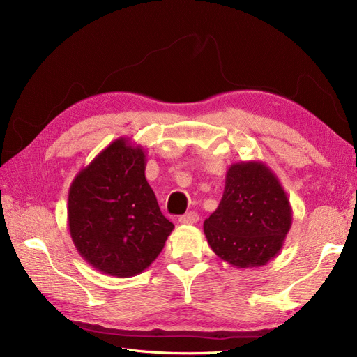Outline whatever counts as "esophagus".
Wrapping results in <instances>:
<instances>
[{
	"mask_svg": "<svg viewBox=\"0 0 357 357\" xmlns=\"http://www.w3.org/2000/svg\"><path fill=\"white\" fill-rule=\"evenodd\" d=\"M198 220H199V215L197 213H193V211H190L185 215H180V218H178L180 225H193V223H197Z\"/></svg>",
	"mask_w": 357,
	"mask_h": 357,
	"instance_id": "34e87169",
	"label": "esophagus"
}]
</instances>
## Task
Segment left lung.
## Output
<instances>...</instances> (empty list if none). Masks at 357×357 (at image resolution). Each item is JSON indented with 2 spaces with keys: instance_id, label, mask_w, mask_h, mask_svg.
<instances>
[{
  "instance_id": "1",
  "label": "left lung",
  "mask_w": 357,
  "mask_h": 357,
  "mask_svg": "<svg viewBox=\"0 0 357 357\" xmlns=\"http://www.w3.org/2000/svg\"><path fill=\"white\" fill-rule=\"evenodd\" d=\"M282 183L261 160L236 162L226 171L219 207L204 222L211 250L235 268L266 265L282 250L291 226Z\"/></svg>"
}]
</instances>
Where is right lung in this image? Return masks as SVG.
I'll return each instance as SVG.
<instances>
[{
    "label": "right lung",
    "instance_id": "right-lung-1",
    "mask_svg": "<svg viewBox=\"0 0 357 357\" xmlns=\"http://www.w3.org/2000/svg\"><path fill=\"white\" fill-rule=\"evenodd\" d=\"M144 171V149L121 137L71 183V240L84 261L102 274L126 278L143 273L174 229L160 213Z\"/></svg>",
    "mask_w": 357,
    "mask_h": 357
}]
</instances>
